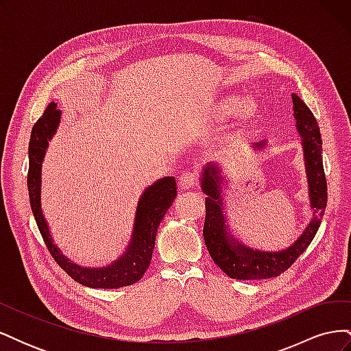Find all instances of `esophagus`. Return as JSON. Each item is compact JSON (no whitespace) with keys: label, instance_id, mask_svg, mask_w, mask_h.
Returning <instances> with one entry per match:
<instances>
[{"label":"esophagus","instance_id":"obj_1","mask_svg":"<svg viewBox=\"0 0 351 351\" xmlns=\"http://www.w3.org/2000/svg\"><path fill=\"white\" fill-rule=\"evenodd\" d=\"M196 184H197V178L192 173H184L182 177L178 178V186H180V189H183V190L193 189Z\"/></svg>","mask_w":351,"mask_h":351}]
</instances>
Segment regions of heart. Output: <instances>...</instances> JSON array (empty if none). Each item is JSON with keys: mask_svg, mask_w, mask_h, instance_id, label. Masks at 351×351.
I'll use <instances>...</instances> for the list:
<instances>
[{"mask_svg": "<svg viewBox=\"0 0 351 351\" xmlns=\"http://www.w3.org/2000/svg\"><path fill=\"white\" fill-rule=\"evenodd\" d=\"M259 114V104L252 95L239 97L236 93H224L215 97L208 105L205 120L212 124L224 123L231 119L228 132L215 142V152L224 154L240 136L246 133Z\"/></svg>", "mask_w": 351, "mask_h": 351, "instance_id": "obj_1", "label": "heart"}]
</instances>
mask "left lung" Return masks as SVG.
I'll use <instances>...</instances> for the list:
<instances>
[{
	"instance_id": "1",
	"label": "left lung",
	"mask_w": 351,
	"mask_h": 351,
	"mask_svg": "<svg viewBox=\"0 0 351 351\" xmlns=\"http://www.w3.org/2000/svg\"><path fill=\"white\" fill-rule=\"evenodd\" d=\"M293 115L295 132L300 137L303 161L307 180V195L312 209V219L291 246L272 252L253 249L240 241L234 231H231L227 218L226 190L230 186V177L224 167L218 162H208L200 173V189L206 195V218L204 226V239L210 254L218 267L230 278L234 280H265L278 277L289 269L295 259L307 249L321 226L326 208V180L322 164V137L312 111L307 105L291 93ZM268 149V141L252 143L253 152Z\"/></svg>"
}]
</instances>
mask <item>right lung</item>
Listing matches in <instances>:
<instances>
[{"mask_svg":"<svg viewBox=\"0 0 351 351\" xmlns=\"http://www.w3.org/2000/svg\"><path fill=\"white\" fill-rule=\"evenodd\" d=\"M57 102H49L44 115L32 129L29 142V174L27 189L32 214L52 258L70 277L92 289H120L139 281L151 265L158 227L173 205L177 196L174 177L158 178L147 186L137 200L132 234L125 249L119 256L104 267H82L67 258L54 243L48 221L42 210V164L52 137L58 132L62 112L57 110Z\"/></svg>","mask_w":351,"mask_h":351,"instance_id":"1","label":"right lung"}]
</instances>
